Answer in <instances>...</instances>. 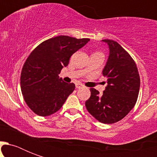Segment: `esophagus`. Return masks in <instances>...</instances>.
<instances>
[{
  "mask_svg": "<svg viewBox=\"0 0 157 157\" xmlns=\"http://www.w3.org/2000/svg\"><path fill=\"white\" fill-rule=\"evenodd\" d=\"M83 87V86H82V84L81 83H76V89H81Z\"/></svg>",
  "mask_w": 157,
  "mask_h": 157,
  "instance_id": "obj_1",
  "label": "esophagus"
}]
</instances>
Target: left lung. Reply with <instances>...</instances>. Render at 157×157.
Segmentation results:
<instances>
[{
	"mask_svg": "<svg viewBox=\"0 0 157 157\" xmlns=\"http://www.w3.org/2000/svg\"><path fill=\"white\" fill-rule=\"evenodd\" d=\"M109 47L103 75L107 86L100 94L91 88L86 109L103 124H113L123 119L136 103L140 88V78L136 63L127 51L115 40H103Z\"/></svg>",
	"mask_w": 157,
	"mask_h": 157,
	"instance_id": "left-lung-1",
	"label": "left lung"
}]
</instances>
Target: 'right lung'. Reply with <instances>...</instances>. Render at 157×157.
I'll use <instances>...</instances> for the list:
<instances>
[{
	"mask_svg": "<svg viewBox=\"0 0 157 157\" xmlns=\"http://www.w3.org/2000/svg\"><path fill=\"white\" fill-rule=\"evenodd\" d=\"M89 40L59 36L43 41L28 56L21 71V91L36 114L46 117L56 112L73 92L75 85L64 82L59 74Z\"/></svg>",
	"mask_w": 157,
	"mask_h": 157,
	"instance_id": "1",
	"label": "right lung"
}]
</instances>
